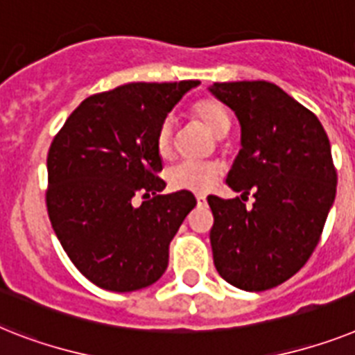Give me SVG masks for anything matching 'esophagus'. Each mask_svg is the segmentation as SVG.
Masks as SVG:
<instances>
[{"label":"esophagus","instance_id":"1","mask_svg":"<svg viewBox=\"0 0 355 355\" xmlns=\"http://www.w3.org/2000/svg\"><path fill=\"white\" fill-rule=\"evenodd\" d=\"M196 199H198V205L207 203V196H205V194H198V196H196Z\"/></svg>","mask_w":355,"mask_h":355}]
</instances>
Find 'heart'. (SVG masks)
I'll list each match as a JSON object with an SVG mask.
<instances>
[{
    "label": "heart",
    "mask_w": 355,
    "mask_h": 355,
    "mask_svg": "<svg viewBox=\"0 0 355 355\" xmlns=\"http://www.w3.org/2000/svg\"><path fill=\"white\" fill-rule=\"evenodd\" d=\"M190 112L198 121L212 132L214 136L223 137L230 130V116L219 101L212 98L198 99ZM156 146L161 157H171L174 146V125L171 119H165L157 128ZM223 172L219 163H196V161H183L180 165L172 166L168 171V184L174 190H189V192H207L214 187Z\"/></svg>",
    "instance_id": "heart-1"
}]
</instances>
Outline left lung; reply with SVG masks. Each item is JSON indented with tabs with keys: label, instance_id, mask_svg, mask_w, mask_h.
<instances>
[{
	"label": "left lung",
	"instance_id": "1",
	"mask_svg": "<svg viewBox=\"0 0 355 355\" xmlns=\"http://www.w3.org/2000/svg\"><path fill=\"white\" fill-rule=\"evenodd\" d=\"M234 110L241 150L227 175L241 198L209 196L214 265L248 292L274 288L309 261L336 199L330 141L314 112L268 81L214 83ZM252 191V209L242 203Z\"/></svg>",
	"mask_w": 355,
	"mask_h": 355
}]
</instances>
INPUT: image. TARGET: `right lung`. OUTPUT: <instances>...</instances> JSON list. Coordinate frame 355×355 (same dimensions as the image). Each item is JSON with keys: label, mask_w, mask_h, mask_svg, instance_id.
I'll return each mask as SVG.
<instances>
[{"label": "right lung", "mask_w": 355, "mask_h": 355, "mask_svg": "<svg viewBox=\"0 0 355 355\" xmlns=\"http://www.w3.org/2000/svg\"><path fill=\"white\" fill-rule=\"evenodd\" d=\"M199 81L128 83L70 114L46 156V210L61 247L99 288L134 292L168 266V245L196 207L189 190L161 196L156 134ZM144 199L135 205V198Z\"/></svg>", "instance_id": "add662e5"}]
</instances>
